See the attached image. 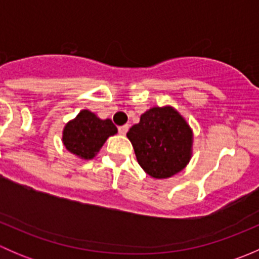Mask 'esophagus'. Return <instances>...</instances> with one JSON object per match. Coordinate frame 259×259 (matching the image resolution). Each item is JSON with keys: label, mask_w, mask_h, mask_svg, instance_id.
I'll use <instances>...</instances> for the list:
<instances>
[{"label": "esophagus", "mask_w": 259, "mask_h": 259, "mask_svg": "<svg viewBox=\"0 0 259 259\" xmlns=\"http://www.w3.org/2000/svg\"><path fill=\"white\" fill-rule=\"evenodd\" d=\"M127 129H129V125L125 124V125H121V126L117 127V130H119V134L121 135H125L127 133Z\"/></svg>", "instance_id": "esophagus-1"}]
</instances>
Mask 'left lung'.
<instances>
[{
	"label": "left lung",
	"mask_w": 259,
	"mask_h": 259,
	"mask_svg": "<svg viewBox=\"0 0 259 259\" xmlns=\"http://www.w3.org/2000/svg\"><path fill=\"white\" fill-rule=\"evenodd\" d=\"M138 163L153 178H169L188 164L192 151V130L170 106L153 108L130 127Z\"/></svg>",
	"instance_id": "obj_1"
}]
</instances>
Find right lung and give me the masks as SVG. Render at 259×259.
Listing matches in <instances>:
<instances>
[{
	"instance_id": "right-lung-1",
	"label": "right lung",
	"mask_w": 259,
	"mask_h": 259,
	"mask_svg": "<svg viewBox=\"0 0 259 259\" xmlns=\"http://www.w3.org/2000/svg\"><path fill=\"white\" fill-rule=\"evenodd\" d=\"M117 133L110 119L101 120L89 110H82L64 129V145L79 158L91 159L110 135Z\"/></svg>"
}]
</instances>
